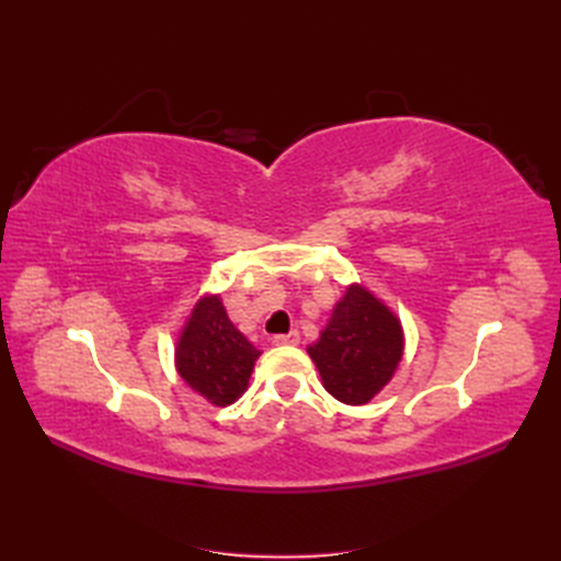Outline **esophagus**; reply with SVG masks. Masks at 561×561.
Returning <instances> with one entry per match:
<instances>
[{
    "label": "esophagus",
    "mask_w": 561,
    "mask_h": 561,
    "mask_svg": "<svg viewBox=\"0 0 561 561\" xmlns=\"http://www.w3.org/2000/svg\"><path fill=\"white\" fill-rule=\"evenodd\" d=\"M274 344L276 346H297L299 344V332L293 330V332H287V334H276L274 336Z\"/></svg>",
    "instance_id": "1"
}]
</instances>
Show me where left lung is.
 <instances>
[{
	"mask_svg": "<svg viewBox=\"0 0 561 561\" xmlns=\"http://www.w3.org/2000/svg\"><path fill=\"white\" fill-rule=\"evenodd\" d=\"M322 386L344 404H365L390 381L402 360V328L365 287L351 285L328 328L309 346Z\"/></svg>",
	"mask_w": 561,
	"mask_h": 561,
	"instance_id": "obj_1",
	"label": "left lung"
}]
</instances>
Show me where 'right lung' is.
Segmentation results:
<instances>
[{
	"instance_id": "1",
	"label": "right lung",
	"mask_w": 561,
	"mask_h": 561,
	"mask_svg": "<svg viewBox=\"0 0 561 561\" xmlns=\"http://www.w3.org/2000/svg\"><path fill=\"white\" fill-rule=\"evenodd\" d=\"M260 351L233 328L219 297L196 304L175 348L180 377L217 407L243 396Z\"/></svg>"
}]
</instances>
